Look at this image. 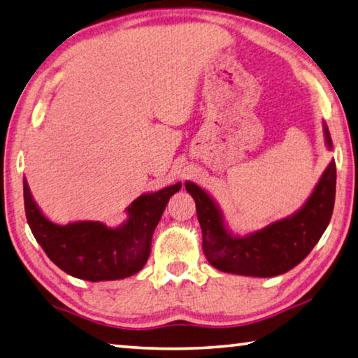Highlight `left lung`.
Returning <instances> with one entry per match:
<instances>
[{
    "label": "left lung",
    "mask_w": 358,
    "mask_h": 358,
    "mask_svg": "<svg viewBox=\"0 0 358 358\" xmlns=\"http://www.w3.org/2000/svg\"><path fill=\"white\" fill-rule=\"evenodd\" d=\"M322 124L326 145L332 150L327 124ZM335 185L336 166L332 160L306 204L292 217L274 221L252 234L234 235L210 194L193 182H185L187 192L196 202L202 251L208 263L220 271L252 278L284 274L307 257L332 218Z\"/></svg>",
    "instance_id": "1"
}]
</instances>
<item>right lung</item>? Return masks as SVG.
Listing matches in <instances>:
<instances>
[{"label":"right lung","mask_w":358,"mask_h":358,"mask_svg":"<svg viewBox=\"0 0 358 358\" xmlns=\"http://www.w3.org/2000/svg\"><path fill=\"white\" fill-rule=\"evenodd\" d=\"M182 184L145 193L126 208L127 220L118 227L99 221H76L60 226L50 221L34 201L23 179L24 212L31 232L52 263L73 278L99 282L129 278L145 266L151 254L154 229L168 201Z\"/></svg>","instance_id":"right-lung-1"}]
</instances>
